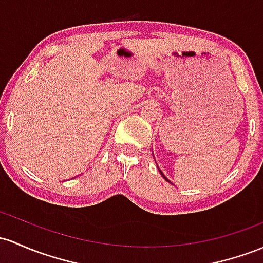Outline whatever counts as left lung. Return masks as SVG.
Masks as SVG:
<instances>
[{
	"mask_svg": "<svg viewBox=\"0 0 263 263\" xmlns=\"http://www.w3.org/2000/svg\"><path fill=\"white\" fill-rule=\"evenodd\" d=\"M160 172H161V171H160ZM161 175H162V176H163V178H164V180H167V178H166V177H164V175L162 174V172H161ZM167 181H168V180H167ZM168 182H170V181H168Z\"/></svg>",
	"mask_w": 263,
	"mask_h": 263,
	"instance_id": "1",
	"label": "left lung"
}]
</instances>
